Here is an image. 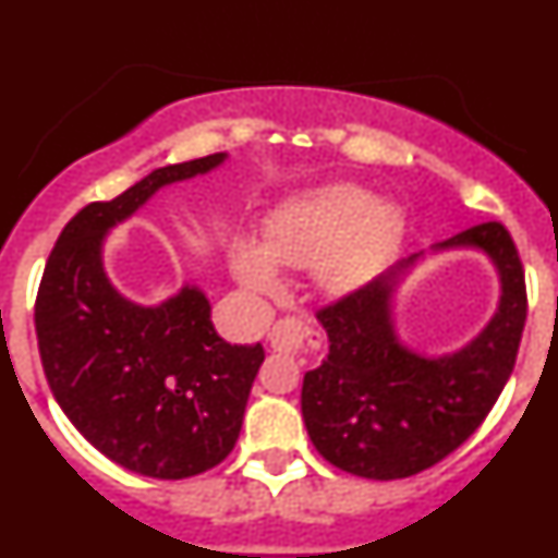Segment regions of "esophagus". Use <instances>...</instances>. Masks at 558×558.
<instances>
[{"mask_svg": "<svg viewBox=\"0 0 558 558\" xmlns=\"http://www.w3.org/2000/svg\"><path fill=\"white\" fill-rule=\"evenodd\" d=\"M310 335V324L302 318H282L268 332V347L274 352H299Z\"/></svg>", "mask_w": 558, "mask_h": 558, "instance_id": "1", "label": "esophagus"}]
</instances>
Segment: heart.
I'll return each mask as SVG.
<instances>
[{
    "mask_svg": "<svg viewBox=\"0 0 558 558\" xmlns=\"http://www.w3.org/2000/svg\"><path fill=\"white\" fill-rule=\"evenodd\" d=\"M397 231V215L388 206L372 204L366 190L354 184L318 186L265 220L263 248L251 240H234L229 268L254 295L279 290L276 265L315 268L324 288L343 293L377 268Z\"/></svg>",
    "mask_w": 558,
    "mask_h": 558,
    "instance_id": "b5f03b06",
    "label": "heart"
}]
</instances>
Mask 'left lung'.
<instances>
[{
    "label": "left lung",
    "instance_id": "8db88e82",
    "mask_svg": "<svg viewBox=\"0 0 558 558\" xmlns=\"http://www.w3.org/2000/svg\"><path fill=\"white\" fill-rule=\"evenodd\" d=\"M447 248L483 251L500 274L497 313L458 352L427 357L393 332L391 295L418 254L315 313L329 354L304 374L302 416L315 450L349 475L397 481L430 470L483 425L509 383L529 313L514 240L489 220L436 245Z\"/></svg>",
    "mask_w": 558,
    "mask_h": 558
}]
</instances>
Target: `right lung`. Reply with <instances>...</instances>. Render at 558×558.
<instances>
[{"mask_svg": "<svg viewBox=\"0 0 558 558\" xmlns=\"http://www.w3.org/2000/svg\"><path fill=\"white\" fill-rule=\"evenodd\" d=\"M223 161L211 153L159 167L113 201L83 206L38 284V352L52 397L88 445L136 475L181 481L218 466L236 445L265 349L226 343L192 284L156 307L125 299L108 282L102 240L161 186Z\"/></svg>", "mask_w": 558, "mask_h": 558, "instance_id": "add662e5", "label": "right lung"}]
</instances>
